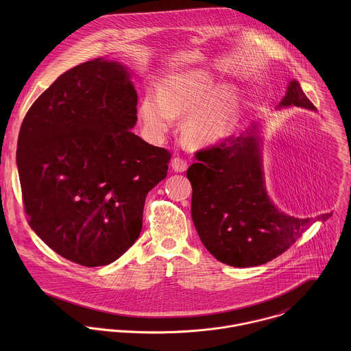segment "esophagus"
<instances>
[{
  "instance_id": "1",
  "label": "esophagus",
  "mask_w": 351,
  "mask_h": 351,
  "mask_svg": "<svg viewBox=\"0 0 351 351\" xmlns=\"http://www.w3.org/2000/svg\"><path fill=\"white\" fill-rule=\"evenodd\" d=\"M171 169L177 173H184L188 169V162L180 156H176L171 159Z\"/></svg>"
}]
</instances>
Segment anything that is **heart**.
Returning <instances> with one entry per match:
<instances>
[{
	"label": "heart",
	"instance_id": "b5f03b06",
	"mask_svg": "<svg viewBox=\"0 0 351 351\" xmlns=\"http://www.w3.org/2000/svg\"><path fill=\"white\" fill-rule=\"evenodd\" d=\"M212 78L202 73H185L166 80L160 96L147 93L141 102L139 116L145 131L152 138H163L170 130L174 116L191 113L184 125L186 138L196 143L219 139L232 116L237 96L224 89L215 100Z\"/></svg>",
	"mask_w": 351,
	"mask_h": 351
}]
</instances>
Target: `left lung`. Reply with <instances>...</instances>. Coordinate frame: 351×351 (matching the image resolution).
Listing matches in <instances>:
<instances>
[{
  "label": "left lung",
  "mask_w": 351,
  "mask_h": 351,
  "mask_svg": "<svg viewBox=\"0 0 351 351\" xmlns=\"http://www.w3.org/2000/svg\"><path fill=\"white\" fill-rule=\"evenodd\" d=\"M280 105L315 109L295 80ZM195 156L197 162L186 170L193 189L192 219L202 245L217 261L234 267L263 265L309 228V219L288 216L269 200L259 145L251 132L224 138Z\"/></svg>",
  "instance_id": "1"
}]
</instances>
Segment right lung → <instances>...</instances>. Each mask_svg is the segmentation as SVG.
<instances>
[{
  "label": "right lung",
  "mask_w": 351,
  "mask_h": 351,
  "mask_svg": "<svg viewBox=\"0 0 351 351\" xmlns=\"http://www.w3.org/2000/svg\"><path fill=\"white\" fill-rule=\"evenodd\" d=\"M138 95L120 63H81L28 109L17 169L29 227L63 258L96 267L139 238L146 196L167 176L170 151L130 130Z\"/></svg>",
  "instance_id": "add662e5"
}]
</instances>
